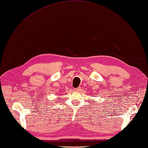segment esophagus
I'll use <instances>...</instances> for the list:
<instances>
[{
    "label": "esophagus",
    "instance_id": "34e87169",
    "mask_svg": "<svg viewBox=\"0 0 148 148\" xmlns=\"http://www.w3.org/2000/svg\"><path fill=\"white\" fill-rule=\"evenodd\" d=\"M74 90L76 91H81V87H78V88H74Z\"/></svg>",
    "mask_w": 148,
    "mask_h": 148
}]
</instances>
